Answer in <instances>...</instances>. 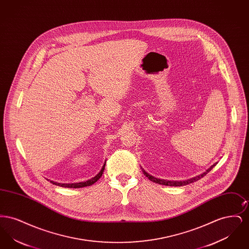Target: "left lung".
<instances>
[{
	"instance_id": "8db88e82",
	"label": "left lung",
	"mask_w": 249,
	"mask_h": 249,
	"mask_svg": "<svg viewBox=\"0 0 249 249\" xmlns=\"http://www.w3.org/2000/svg\"><path fill=\"white\" fill-rule=\"evenodd\" d=\"M216 163H217V162L213 163V165L211 166V167H209L205 172H203L201 175H199V176H197V177H194V178H190V179H188V180H184V181H174V180H173V181H170V180L160 179V178H155L153 176L149 175L148 173H146V172L142 169V167H141V169H142V174H143L146 178H148L150 181H152V182H155V183H157V184H160V185H164V186H170V187H181V186H186V185H188V184L193 183V182H195V181H198L199 179L203 178L204 176H206V175L213 169V166H215Z\"/></svg>"
}]
</instances>
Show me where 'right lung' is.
Segmentation results:
<instances>
[{
    "mask_svg": "<svg viewBox=\"0 0 249 249\" xmlns=\"http://www.w3.org/2000/svg\"><path fill=\"white\" fill-rule=\"evenodd\" d=\"M106 163H107V161H105L104 166L102 167L101 171L99 172V174L97 176H95L94 178H92L91 179H89L88 181L79 182V183H70V184H64V183L62 184V183H58V182H54V181H50V183H52L53 185L59 186V187H62V188H71V189H78V188H84V187L91 186L92 184H94L95 182H97L99 180V178H101V177L103 176V173H104L105 167H106Z\"/></svg>",
    "mask_w": 249,
    "mask_h": 249,
    "instance_id": "add662e5",
    "label": "right lung"
}]
</instances>
